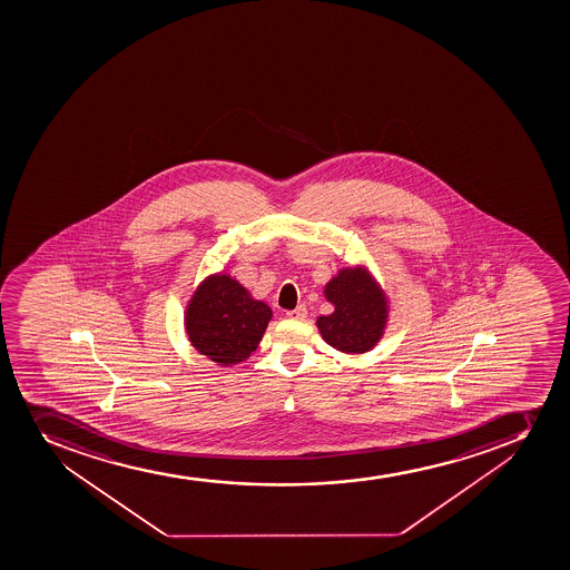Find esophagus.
<instances>
[{
	"label": "esophagus",
	"instance_id": "1",
	"mask_svg": "<svg viewBox=\"0 0 570 570\" xmlns=\"http://www.w3.org/2000/svg\"><path fill=\"white\" fill-rule=\"evenodd\" d=\"M306 314H308V312H306V306L301 305L297 306V308H294V311L286 312V317H288V320H294V322H303Z\"/></svg>",
	"mask_w": 570,
	"mask_h": 570
}]
</instances>
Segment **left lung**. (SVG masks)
<instances>
[{
  "instance_id": "obj_1",
  "label": "left lung",
  "mask_w": 570,
  "mask_h": 570,
  "mask_svg": "<svg viewBox=\"0 0 570 570\" xmlns=\"http://www.w3.org/2000/svg\"><path fill=\"white\" fill-rule=\"evenodd\" d=\"M325 299L333 314L317 317V328L331 347L347 355L372 351L383 338L389 323V297L372 271L364 265L340 269L325 284Z\"/></svg>"
}]
</instances>
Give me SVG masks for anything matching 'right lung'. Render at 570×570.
<instances>
[{
	"instance_id": "add662e5",
	"label": "right lung",
	"mask_w": 570,
	"mask_h": 570,
	"mask_svg": "<svg viewBox=\"0 0 570 570\" xmlns=\"http://www.w3.org/2000/svg\"><path fill=\"white\" fill-rule=\"evenodd\" d=\"M273 312L228 273L206 276L184 312L187 338L219 366L247 361L258 347Z\"/></svg>"
}]
</instances>
